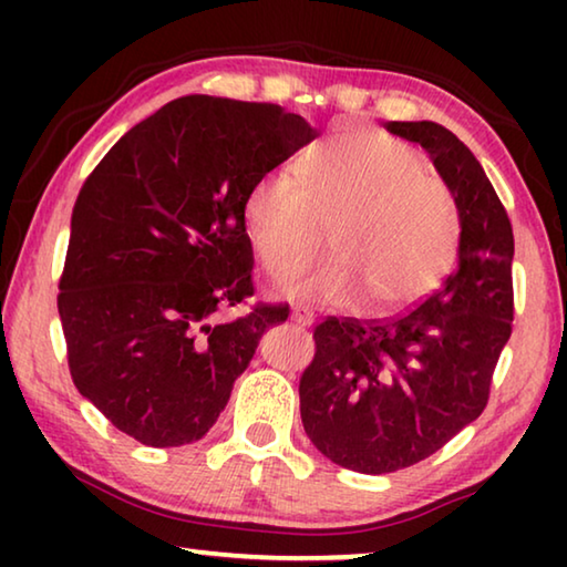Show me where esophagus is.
<instances>
[{
    "label": "esophagus",
    "instance_id": "esophagus-1",
    "mask_svg": "<svg viewBox=\"0 0 567 567\" xmlns=\"http://www.w3.org/2000/svg\"><path fill=\"white\" fill-rule=\"evenodd\" d=\"M290 318H292L297 324H302V328H307V324H312L315 312L310 310V307H305V305H292V315H290Z\"/></svg>",
    "mask_w": 567,
    "mask_h": 567
}]
</instances>
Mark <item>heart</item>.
Returning <instances> with one entry per match:
<instances>
[{"instance_id": "1", "label": "heart", "mask_w": 567, "mask_h": 567, "mask_svg": "<svg viewBox=\"0 0 567 567\" xmlns=\"http://www.w3.org/2000/svg\"><path fill=\"white\" fill-rule=\"evenodd\" d=\"M245 227L257 262L277 280L310 265L330 229L338 257L287 292L328 305L368 297L375 310H398L447 275L463 213L417 147L350 127L320 142L302 175L272 167L257 177L245 197Z\"/></svg>"}]
</instances>
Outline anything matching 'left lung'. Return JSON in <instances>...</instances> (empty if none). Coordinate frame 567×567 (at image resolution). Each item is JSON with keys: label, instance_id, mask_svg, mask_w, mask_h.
Segmentation results:
<instances>
[{"label": "left lung", "instance_id": "obj_1", "mask_svg": "<svg viewBox=\"0 0 567 567\" xmlns=\"http://www.w3.org/2000/svg\"><path fill=\"white\" fill-rule=\"evenodd\" d=\"M385 127L425 147L455 192L463 235L443 287L395 318H324L300 378L307 437L354 473L382 475L437 453L480 417L513 332V225L463 142L435 122Z\"/></svg>", "mask_w": 567, "mask_h": 567}]
</instances>
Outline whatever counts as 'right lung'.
<instances>
[{
	"instance_id": "obj_1",
	"label": "right lung",
	"mask_w": 567,
	"mask_h": 567,
	"mask_svg": "<svg viewBox=\"0 0 567 567\" xmlns=\"http://www.w3.org/2000/svg\"><path fill=\"white\" fill-rule=\"evenodd\" d=\"M318 130L277 104L189 94L124 134L76 195L60 320L76 390L142 445L205 437L257 340L287 320L257 302L245 197Z\"/></svg>"
}]
</instances>
